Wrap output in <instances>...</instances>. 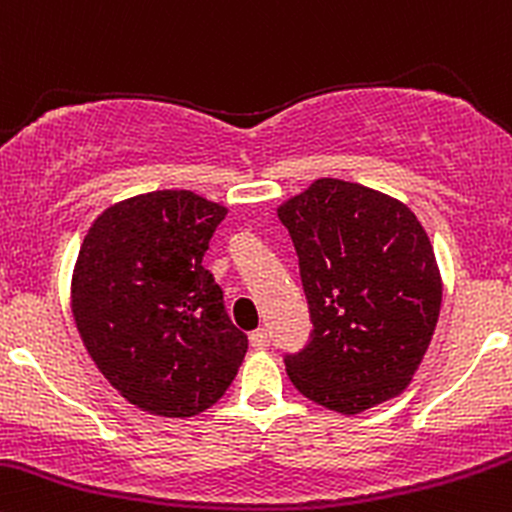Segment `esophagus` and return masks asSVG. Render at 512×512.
<instances>
[{
    "label": "esophagus",
    "instance_id": "34e87169",
    "mask_svg": "<svg viewBox=\"0 0 512 512\" xmlns=\"http://www.w3.org/2000/svg\"><path fill=\"white\" fill-rule=\"evenodd\" d=\"M249 340H251V347H254V350H266V347L271 345V335H268V330H263V328L254 330Z\"/></svg>",
    "mask_w": 512,
    "mask_h": 512
}]
</instances>
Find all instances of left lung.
Masks as SVG:
<instances>
[{"label":"left lung","mask_w":512,"mask_h":512,"mask_svg":"<svg viewBox=\"0 0 512 512\" xmlns=\"http://www.w3.org/2000/svg\"><path fill=\"white\" fill-rule=\"evenodd\" d=\"M298 254L313 333L286 355L293 387L337 414L394 399L441 313L434 246L412 209L345 179H315L276 209Z\"/></svg>","instance_id":"obj_1"}]
</instances>
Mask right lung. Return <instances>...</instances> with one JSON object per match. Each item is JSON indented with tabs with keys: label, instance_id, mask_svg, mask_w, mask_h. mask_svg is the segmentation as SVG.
I'll return each mask as SVG.
<instances>
[{
	"label": "right lung",
	"instance_id": "right-lung-1",
	"mask_svg": "<svg viewBox=\"0 0 512 512\" xmlns=\"http://www.w3.org/2000/svg\"><path fill=\"white\" fill-rule=\"evenodd\" d=\"M226 212L189 189H157L105 209L83 239L73 320L100 374L142 412H204L244 362L249 340L202 266Z\"/></svg>",
	"mask_w": 512,
	"mask_h": 512
}]
</instances>
